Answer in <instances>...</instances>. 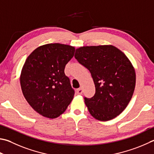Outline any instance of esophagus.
Here are the masks:
<instances>
[{
    "mask_svg": "<svg viewBox=\"0 0 154 154\" xmlns=\"http://www.w3.org/2000/svg\"><path fill=\"white\" fill-rule=\"evenodd\" d=\"M83 88H79V89H77V94H83Z\"/></svg>",
    "mask_w": 154,
    "mask_h": 154,
    "instance_id": "1",
    "label": "esophagus"
}]
</instances>
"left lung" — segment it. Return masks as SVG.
<instances>
[{
	"label": "left lung",
	"instance_id": "8db88e82",
	"mask_svg": "<svg viewBox=\"0 0 154 154\" xmlns=\"http://www.w3.org/2000/svg\"><path fill=\"white\" fill-rule=\"evenodd\" d=\"M75 57L91 72L96 88L94 97H85L91 115L100 121L119 115L129 103L135 88V71L130 60L112 45L79 47Z\"/></svg>",
	"mask_w": 154,
	"mask_h": 154
}]
</instances>
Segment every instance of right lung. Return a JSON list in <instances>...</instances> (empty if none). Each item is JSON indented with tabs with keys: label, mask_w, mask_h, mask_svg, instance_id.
<instances>
[{
	"label": "right lung",
	"mask_w": 154,
	"mask_h": 154,
	"mask_svg": "<svg viewBox=\"0 0 154 154\" xmlns=\"http://www.w3.org/2000/svg\"><path fill=\"white\" fill-rule=\"evenodd\" d=\"M75 51L74 46L66 44H44L31 53L22 67L20 83L25 98L46 118H57L73 99L75 92L65 68Z\"/></svg>",
	"instance_id": "1"
}]
</instances>
